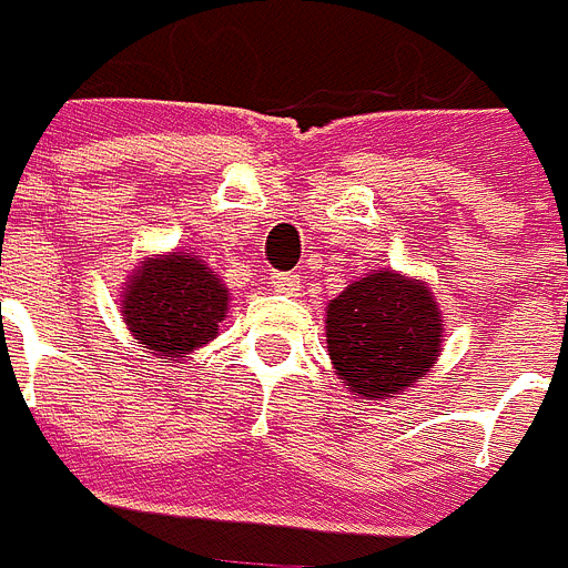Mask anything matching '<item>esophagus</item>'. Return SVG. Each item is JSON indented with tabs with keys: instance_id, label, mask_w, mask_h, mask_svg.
I'll list each match as a JSON object with an SVG mask.
<instances>
[{
	"instance_id": "34e87169",
	"label": "esophagus",
	"mask_w": 568,
	"mask_h": 568,
	"mask_svg": "<svg viewBox=\"0 0 568 568\" xmlns=\"http://www.w3.org/2000/svg\"><path fill=\"white\" fill-rule=\"evenodd\" d=\"M300 274L294 272H274L272 274V287L277 291V294H296L300 291Z\"/></svg>"
}]
</instances>
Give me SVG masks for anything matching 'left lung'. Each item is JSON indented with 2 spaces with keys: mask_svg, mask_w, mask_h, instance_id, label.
<instances>
[{
  "mask_svg": "<svg viewBox=\"0 0 568 568\" xmlns=\"http://www.w3.org/2000/svg\"><path fill=\"white\" fill-rule=\"evenodd\" d=\"M325 344L354 395L395 398L433 369L443 351V313L424 281L373 272L328 303Z\"/></svg>",
  "mask_w": 568,
  "mask_h": 568,
  "instance_id": "1",
  "label": "left lung"
}]
</instances>
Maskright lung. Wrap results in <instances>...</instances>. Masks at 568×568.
Segmentation results:
<instances>
[{"instance_id":"right-lung-1","label":"right lung","mask_w":568,"mask_h":568,"mask_svg":"<svg viewBox=\"0 0 568 568\" xmlns=\"http://www.w3.org/2000/svg\"><path fill=\"white\" fill-rule=\"evenodd\" d=\"M224 281L202 255L170 252L142 262L122 287L120 313L139 344L161 363L192 354L211 338L227 316Z\"/></svg>"}]
</instances>
